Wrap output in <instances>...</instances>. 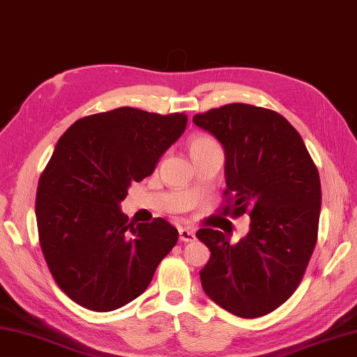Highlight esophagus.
Returning <instances> with one entry per match:
<instances>
[{"label":"esophagus","instance_id":"34e87169","mask_svg":"<svg viewBox=\"0 0 357 357\" xmlns=\"http://www.w3.org/2000/svg\"><path fill=\"white\" fill-rule=\"evenodd\" d=\"M178 231H179V240H181V241L189 243V241H194V240H195V231L192 230V229L179 227Z\"/></svg>","mask_w":357,"mask_h":357}]
</instances>
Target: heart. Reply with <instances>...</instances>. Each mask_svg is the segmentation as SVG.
I'll return each instance as SVG.
<instances>
[{
    "label": "heart",
    "instance_id": "obj_1",
    "mask_svg": "<svg viewBox=\"0 0 357 357\" xmlns=\"http://www.w3.org/2000/svg\"><path fill=\"white\" fill-rule=\"evenodd\" d=\"M216 146H218L216 141H214L211 137H208V135H197V137L190 139L189 152L192 154V152H195V151L216 148Z\"/></svg>",
    "mask_w": 357,
    "mask_h": 357
}]
</instances>
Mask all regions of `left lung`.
I'll list each match as a JSON object with an SVG mask.
<instances>
[{
    "label": "left lung",
    "instance_id": "left-lung-1",
    "mask_svg": "<svg viewBox=\"0 0 357 357\" xmlns=\"http://www.w3.org/2000/svg\"><path fill=\"white\" fill-rule=\"evenodd\" d=\"M194 123L224 148V213L251 218L235 245L220 230L197 231L211 251L200 270L203 291L240 318L268 314L296 292L314 251L318 168L297 130L271 109L230 103L194 116Z\"/></svg>",
    "mask_w": 357,
    "mask_h": 357
}]
</instances>
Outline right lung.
<instances>
[{"label":"right lung","instance_id":"1","mask_svg":"<svg viewBox=\"0 0 357 357\" xmlns=\"http://www.w3.org/2000/svg\"><path fill=\"white\" fill-rule=\"evenodd\" d=\"M188 116L135 107L79 119L61 135L39 178V245L54 280L73 302L112 311L149 286L178 241L165 219L128 222L121 202L133 183L184 133Z\"/></svg>","mask_w":357,"mask_h":357}]
</instances>
